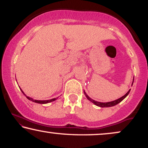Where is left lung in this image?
<instances>
[{
  "label": "left lung",
  "mask_w": 148,
  "mask_h": 148,
  "mask_svg": "<svg viewBox=\"0 0 148 148\" xmlns=\"http://www.w3.org/2000/svg\"><path fill=\"white\" fill-rule=\"evenodd\" d=\"M134 79H133V82H132V85H133V83H134ZM131 90H129V91L127 92L126 93V94L125 95L122 97L119 98V99H116V100H114V101H108V102H99V101H95L94 99H91L90 97L87 94H86V92L84 91V94L85 95H86V97H87V99L89 100V101H90L91 102H92L93 103H94L95 105H96V106H99V107H101V108H104V107H111V106H115V105H117L118 103H119L120 102H121L123 100L125 99L126 97L128 95L129 93H130Z\"/></svg>",
  "instance_id": "left-lung-1"
}]
</instances>
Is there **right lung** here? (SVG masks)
Segmentation results:
<instances>
[{
	"instance_id": "add662e5",
	"label": "right lung",
	"mask_w": 148,
	"mask_h": 148,
	"mask_svg": "<svg viewBox=\"0 0 148 148\" xmlns=\"http://www.w3.org/2000/svg\"><path fill=\"white\" fill-rule=\"evenodd\" d=\"M21 91L22 92V93H23L24 95L26 97V98L30 100V101H33V102H35V103H42V104H44V103H49V102H51V101H55V100H56L58 98H53V99H49V100H36V99H33V98L30 97H28L25 95V94L24 92H23V90L21 89Z\"/></svg>"
}]
</instances>
